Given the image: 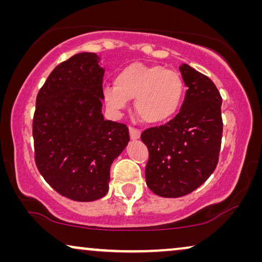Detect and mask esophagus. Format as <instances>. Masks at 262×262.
<instances>
[{
  "label": "esophagus",
  "mask_w": 262,
  "mask_h": 262,
  "mask_svg": "<svg viewBox=\"0 0 262 262\" xmlns=\"http://www.w3.org/2000/svg\"><path fill=\"white\" fill-rule=\"evenodd\" d=\"M130 137L132 141H137L141 137V131L136 130L134 127H130Z\"/></svg>",
  "instance_id": "esophagus-1"
}]
</instances>
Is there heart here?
<instances>
[{
	"label": "heart",
	"instance_id": "heart-1",
	"mask_svg": "<svg viewBox=\"0 0 262 262\" xmlns=\"http://www.w3.org/2000/svg\"><path fill=\"white\" fill-rule=\"evenodd\" d=\"M185 84L177 71L162 66L135 62L116 75L114 84H106L101 95L114 114L126 110L135 100V112L143 123L159 125L170 120L180 110Z\"/></svg>",
	"mask_w": 262,
	"mask_h": 262
}]
</instances>
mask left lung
Listing matches in <instances>:
<instances>
[{"label":"left lung","mask_w":262,"mask_h":262,"mask_svg":"<svg viewBox=\"0 0 262 262\" xmlns=\"http://www.w3.org/2000/svg\"><path fill=\"white\" fill-rule=\"evenodd\" d=\"M179 69L188 88L180 112L141 136L149 150L146 185L163 198L189 194L210 178L218 163L223 134L222 98L216 85L188 64Z\"/></svg>","instance_id":"8db88e82"}]
</instances>
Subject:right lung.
<instances>
[{"label": "right lung", "instance_id": "add662e5", "mask_svg": "<svg viewBox=\"0 0 262 262\" xmlns=\"http://www.w3.org/2000/svg\"><path fill=\"white\" fill-rule=\"evenodd\" d=\"M101 58L80 52L57 66L37 96L35 163L45 181L75 202H94L110 188V168L130 142L124 124L102 116Z\"/></svg>", "mask_w": 262, "mask_h": 262}]
</instances>
